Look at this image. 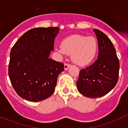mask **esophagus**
Wrapping results in <instances>:
<instances>
[{
	"mask_svg": "<svg viewBox=\"0 0 128 128\" xmlns=\"http://www.w3.org/2000/svg\"><path fill=\"white\" fill-rule=\"evenodd\" d=\"M70 66V65H69V64H68V63H65V65H64V69H65V70H68V68Z\"/></svg>",
	"mask_w": 128,
	"mask_h": 128,
	"instance_id": "obj_1",
	"label": "esophagus"
}]
</instances>
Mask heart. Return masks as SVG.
I'll return each instance as SVG.
<instances>
[{"label": "heart", "mask_w": 128, "mask_h": 128, "mask_svg": "<svg viewBox=\"0 0 128 128\" xmlns=\"http://www.w3.org/2000/svg\"><path fill=\"white\" fill-rule=\"evenodd\" d=\"M98 42L93 36L74 34L63 40L57 52L61 56L71 54V60L80 66L90 64L98 54Z\"/></svg>", "instance_id": "obj_1"}]
</instances>
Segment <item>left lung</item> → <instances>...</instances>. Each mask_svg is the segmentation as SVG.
Wrapping results in <instances>:
<instances>
[{"mask_svg":"<svg viewBox=\"0 0 128 128\" xmlns=\"http://www.w3.org/2000/svg\"><path fill=\"white\" fill-rule=\"evenodd\" d=\"M99 45L97 60L90 66L80 70L76 82L81 94L90 98H100L109 93L117 84L119 61L116 50L107 36L94 29Z\"/></svg>","mask_w":128,"mask_h":128,"instance_id":"8db88e82","label":"left lung"}]
</instances>
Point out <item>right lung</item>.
<instances>
[{
    "label": "right lung",
    "mask_w": 128,
    "mask_h": 128,
    "mask_svg": "<svg viewBox=\"0 0 128 128\" xmlns=\"http://www.w3.org/2000/svg\"><path fill=\"white\" fill-rule=\"evenodd\" d=\"M58 28H37L25 32L10 52L8 74L20 97L38 102L49 98L55 90L64 65L49 58L54 50Z\"/></svg>",
    "instance_id": "right-lung-1"
}]
</instances>
